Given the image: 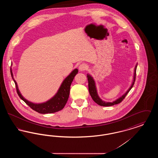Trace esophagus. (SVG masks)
Segmentation results:
<instances>
[{
	"label": "esophagus",
	"instance_id": "obj_1",
	"mask_svg": "<svg viewBox=\"0 0 158 158\" xmlns=\"http://www.w3.org/2000/svg\"><path fill=\"white\" fill-rule=\"evenodd\" d=\"M87 67H88V66H87V65H86L85 63H82V64H80L79 66V70L80 71H84V70H86Z\"/></svg>",
	"mask_w": 158,
	"mask_h": 158
}]
</instances>
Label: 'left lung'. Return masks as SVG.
Here are the masks:
<instances>
[{
    "label": "left lung",
    "instance_id": "8db88e82",
    "mask_svg": "<svg viewBox=\"0 0 158 158\" xmlns=\"http://www.w3.org/2000/svg\"><path fill=\"white\" fill-rule=\"evenodd\" d=\"M137 66V64H136V66H135V75H134V80H133V82L132 84H131V86H130V88L128 89L127 91L121 97L117 99V100H115V101H114L113 102H105V101H102L101 98L98 97L97 91V89H96V86H95V81H94L92 77H91L90 75H88L87 77H88V81L89 92V94H90L91 97L92 98V99L94 101V102H95L98 105L103 106H109L116 105V104H118L120 103L121 102H122V101L125 98L126 96L127 95V94L129 92V91L131 90V89L133 88V85L135 84V81Z\"/></svg>",
    "mask_w": 158,
    "mask_h": 158
}]
</instances>
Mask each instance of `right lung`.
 Here are the masks:
<instances>
[{"mask_svg": "<svg viewBox=\"0 0 158 158\" xmlns=\"http://www.w3.org/2000/svg\"><path fill=\"white\" fill-rule=\"evenodd\" d=\"M77 72L78 70L77 69H76L72 72V73L64 80V81L61 85L57 93L51 99L47 101L46 102H44L42 104H34L25 99L21 95L19 90L18 89L17 83L13 77L12 70L10 69V74L15 82L18 95L31 109L40 114L56 113L60 111L64 107L69 97L71 83L72 82L76 75L77 73Z\"/></svg>", "mask_w": 158, "mask_h": 158, "instance_id": "right-lung-1", "label": "right lung"}]
</instances>
